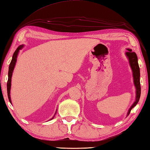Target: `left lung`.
<instances>
[{
    "label": "left lung",
    "mask_w": 150,
    "mask_h": 150,
    "mask_svg": "<svg viewBox=\"0 0 150 150\" xmlns=\"http://www.w3.org/2000/svg\"><path fill=\"white\" fill-rule=\"evenodd\" d=\"M128 51L126 52V54L128 57V60H129V62L130 64V67L132 70L133 73V78H134V85L136 86V101L134 103L129 109V111L128 112V115L130 114V112L132 110V108H134L136 104L138 103L139 99L140 98V94H141V87H140V68H139L138 62V57L137 55L134 52L132 51L131 49H128Z\"/></svg>",
    "instance_id": "obj_1"
}]
</instances>
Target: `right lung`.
I'll use <instances>...</instances> for the list:
<instances>
[{
	"label": "right lung",
	"instance_id": "right-lung-1",
	"mask_svg": "<svg viewBox=\"0 0 150 150\" xmlns=\"http://www.w3.org/2000/svg\"><path fill=\"white\" fill-rule=\"evenodd\" d=\"M23 45H20L18 47L16 50L15 52H14L12 56V59L11 60V62H10V66H9V70H8V82H7V93H8V99L9 101L11 103V99H10V88H11V78H12V72L13 70H14V68L15 67L16 62V59H17V56L18 54V52H19L20 49H22ZM53 118H52V119Z\"/></svg>",
	"mask_w": 150,
	"mask_h": 150
}]
</instances>
